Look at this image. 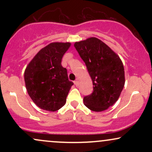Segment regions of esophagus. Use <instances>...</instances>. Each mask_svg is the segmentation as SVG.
I'll return each mask as SVG.
<instances>
[{
	"mask_svg": "<svg viewBox=\"0 0 152 152\" xmlns=\"http://www.w3.org/2000/svg\"><path fill=\"white\" fill-rule=\"evenodd\" d=\"M74 84L76 85V86H78V79H76V81H74Z\"/></svg>",
	"mask_w": 152,
	"mask_h": 152,
	"instance_id": "esophagus-1",
	"label": "esophagus"
}]
</instances>
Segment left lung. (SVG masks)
Wrapping results in <instances>:
<instances>
[{"label":"left lung","instance_id":"obj_1","mask_svg":"<svg viewBox=\"0 0 152 152\" xmlns=\"http://www.w3.org/2000/svg\"><path fill=\"white\" fill-rule=\"evenodd\" d=\"M93 82V92L83 97L87 108L102 111L118 100L125 83L124 69L118 56L96 38L74 43Z\"/></svg>","mask_w":152,"mask_h":152}]
</instances>
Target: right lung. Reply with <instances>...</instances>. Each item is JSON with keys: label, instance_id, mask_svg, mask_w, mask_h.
Masks as SVG:
<instances>
[{"label": "right lung", "instance_id": "add662e5", "mask_svg": "<svg viewBox=\"0 0 152 152\" xmlns=\"http://www.w3.org/2000/svg\"><path fill=\"white\" fill-rule=\"evenodd\" d=\"M70 43H51L35 56L24 73L26 87L38 107L55 111L64 106L71 87L67 69L61 66Z\"/></svg>", "mask_w": 152, "mask_h": 152}]
</instances>
